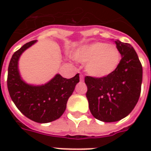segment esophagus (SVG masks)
Returning <instances> with one entry per match:
<instances>
[{
	"mask_svg": "<svg viewBox=\"0 0 151 151\" xmlns=\"http://www.w3.org/2000/svg\"><path fill=\"white\" fill-rule=\"evenodd\" d=\"M80 81H81V82H83V81H84V75L82 74V73L80 74Z\"/></svg>",
	"mask_w": 151,
	"mask_h": 151,
	"instance_id": "obj_1",
	"label": "esophagus"
}]
</instances>
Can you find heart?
<instances>
[{
  "instance_id": "obj_1",
  "label": "heart",
  "mask_w": 151,
  "mask_h": 151,
  "mask_svg": "<svg viewBox=\"0 0 151 151\" xmlns=\"http://www.w3.org/2000/svg\"><path fill=\"white\" fill-rule=\"evenodd\" d=\"M78 61L86 63V70L95 78H105L118 68L121 54L116 45L96 42L80 47L74 54Z\"/></svg>"
}]
</instances>
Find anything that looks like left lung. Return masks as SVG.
<instances>
[{"mask_svg": "<svg viewBox=\"0 0 151 151\" xmlns=\"http://www.w3.org/2000/svg\"><path fill=\"white\" fill-rule=\"evenodd\" d=\"M115 43L121 54L116 70L105 78L85 77L90 111L104 122L120 120L133 111L142 82V66L135 50L129 43Z\"/></svg>", "mask_w": 151, "mask_h": 151, "instance_id": "1", "label": "left lung"}]
</instances>
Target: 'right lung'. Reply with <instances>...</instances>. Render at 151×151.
I'll return each instance as SVG.
<instances>
[{"label":"right lung","instance_id":"add662e5","mask_svg":"<svg viewBox=\"0 0 151 151\" xmlns=\"http://www.w3.org/2000/svg\"><path fill=\"white\" fill-rule=\"evenodd\" d=\"M36 40L27 43L12 56L8 68L7 86L11 99L25 116L37 123H48L57 120L66 109V104L79 82V74L65 78L56 74L42 86L29 85L21 78L18 60L22 53Z\"/></svg>","mask_w":151,"mask_h":151}]
</instances>
